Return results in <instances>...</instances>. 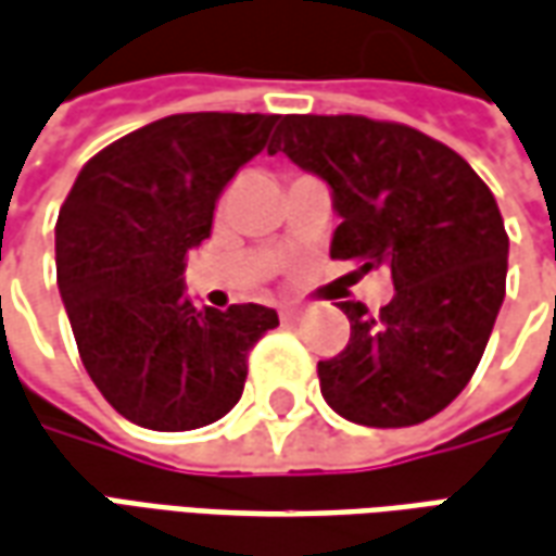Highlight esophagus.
I'll use <instances>...</instances> for the list:
<instances>
[{"label": "esophagus", "mask_w": 556, "mask_h": 556, "mask_svg": "<svg viewBox=\"0 0 556 556\" xmlns=\"http://www.w3.org/2000/svg\"><path fill=\"white\" fill-rule=\"evenodd\" d=\"M302 315L300 305H281V320H296Z\"/></svg>", "instance_id": "1"}]
</instances>
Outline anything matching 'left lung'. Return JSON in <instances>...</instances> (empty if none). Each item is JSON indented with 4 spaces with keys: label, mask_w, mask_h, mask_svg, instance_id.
Here are the masks:
<instances>
[{
    "label": "left lung",
    "mask_w": 556,
    "mask_h": 556,
    "mask_svg": "<svg viewBox=\"0 0 556 556\" xmlns=\"http://www.w3.org/2000/svg\"><path fill=\"white\" fill-rule=\"evenodd\" d=\"M285 151L332 190L342 224L329 256L366 275L388 266L381 312L339 302L351 320L342 354L317 363L332 412L363 427H415L457 400L500 315L508 236L490 187L457 151L420 129L359 114H285Z\"/></svg>",
    "instance_id": "1"
}]
</instances>
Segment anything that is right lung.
Returning a JSON list of instances; mask_svg holds the SVG:
<instances>
[{
  "label": "right lung",
  "mask_w": 556,
  "mask_h": 556,
  "mask_svg": "<svg viewBox=\"0 0 556 556\" xmlns=\"http://www.w3.org/2000/svg\"><path fill=\"white\" fill-rule=\"evenodd\" d=\"M278 114H172L80 168L56 217V285L99 393L144 430L214 424L239 402L275 308H197L184 256L212 236L214 202L269 141Z\"/></svg>",
  "instance_id": "1"
}]
</instances>
